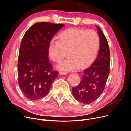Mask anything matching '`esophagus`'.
<instances>
[{
	"mask_svg": "<svg viewBox=\"0 0 131 131\" xmlns=\"http://www.w3.org/2000/svg\"><path fill=\"white\" fill-rule=\"evenodd\" d=\"M59 75H66L67 74V72H60L59 73Z\"/></svg>",
	"mask_w": 131,
	"mask_h": 131,
	"instance_id": "obj_1",
	"label": "esophagus"
}]
</instances>
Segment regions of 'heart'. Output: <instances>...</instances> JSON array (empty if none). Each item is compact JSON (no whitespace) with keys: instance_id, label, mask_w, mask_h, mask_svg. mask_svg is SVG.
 <instances>
[{"instance_id":"1","label":"heart","mask_w":131,"mask_h":131,"mask_svg":"<svg viewBox=\"0 0 131 131\" xmlns=\"http://www.w3.org/2000/svg\"><path fill=\"white\" fill-rule=\"evenodd\" d=\"M100 47V38L96 31L72 28L63 31L58 40L52 39L48 46L50 57L61 62L68 52L69 57L57 66L61 70L74 71L91 64L96 58Z\"/></svg>"}]
</instances>
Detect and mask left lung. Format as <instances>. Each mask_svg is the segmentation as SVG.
Instances as JSON below:
<instances>
[{
    "instance_id": "8db88e82",
    "label": "left lung",
    "mask_w": 131,
    "mask_h": 131,
    "mask_svg": "<svg viewBox=\"0 0 131 131\" xmlns=\"http://www.w3.org/2000/svg\"><path fill=\"white\" fill-rule=\"evenodd\" d=\"M96 27L100 39V49L97 58L84 71L79 85L72 88L75 98L85 104L91 103L101 96L109 74L110 61L108 42L100 28Z\"/></svg>"
}]
</instances>
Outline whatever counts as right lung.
I'll list each match as a JSON object with an SVG mask.
<instances>
[{
	"label": "right lung",
	"instance_id": "right-lung-1",
	"mask_svg": "<svg viewBox=\"0 0 131 131\" xmlns=\"http://www.w3.org/2000/svg\"><path fill=\"white\" fill-rule=\"evenodd\" d=\"M64 25L38 22L23 35L18 62V84L25 96L35 101L48 94L57 72L49 62L48 46L57 31Z\"/></svg>",
	"mask_w": 131,
	"mask_h": 131
}]
</instances>
